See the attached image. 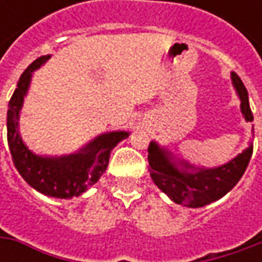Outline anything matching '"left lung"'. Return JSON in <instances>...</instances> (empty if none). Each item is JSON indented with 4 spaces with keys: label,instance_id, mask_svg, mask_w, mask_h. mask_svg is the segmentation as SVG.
<instances>
[{
    "label": "left lung",
    "instance_id": "1",
    "mask_svg": "<svg viewBox=\"0 0 262 262\" xmlns=\"http://www.w3.org/2000/svg\"><path fill=\"white\" fill-rule=\"evenodd\" d=\"M232 83L241 99L242 114L247 121L252 122L254 116L249 107L248 92L236 73H232ZM251 156L252 144L223 166L206 169L192 166L185 162V166L178 167V163L172 160L170 153L151 141L148 146V170L153 182L173 203L196 208L226 195L247 170Z\"/></svg>",
    "mask_w": 262,
    "mask_h": 262
}]
</instances>
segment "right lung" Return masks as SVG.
I'll use <instances>...</instances> for the list:
<instances>
[{"mask_svg":"<svg viewBox=\"0 0 262 262\" xmlns=\"http://www.w3.org/2000/svg\"><path fill=\"white\" fill-rule=\"evenodd\" d=\"M51 58H37L21 74L17 89L10 99L7 112V140L13 163L26 182L40 194L55 198H73L81 195L87 188L95 185L109 163L111 150L129 136L126 131H114L96 137L93 141L74 155L61 157H43L32 153L18 134V114L30 84L32 73Z\"/></svg>","mask_w":262,"mask_h":262,"instance_id":"add662e5","label":"right lung"}]
</instances>
